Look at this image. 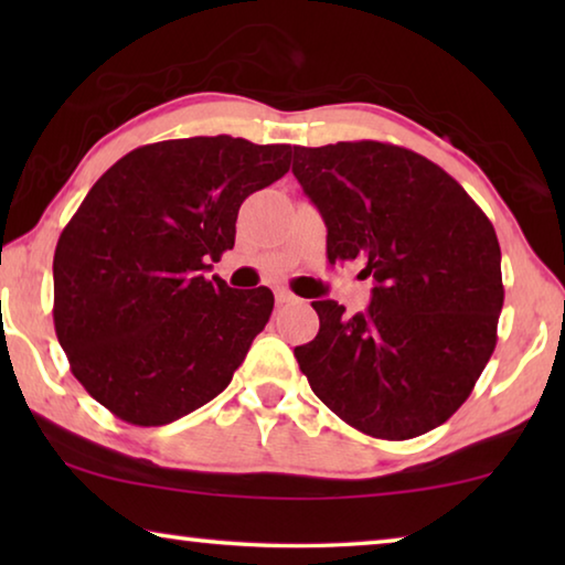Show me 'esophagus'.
Here are the masks:
<instances>
[{
  "label": "esophagus",
  "instance_id": "obj_1",
  "mask_svg": "<svg viewBox=\"0 0 565 565\" xmlns=\"http://www.w3.org/2000/svg\"><path fill=\"white\" fill-rule=\"evenodd\" d=\"M294 301H299V299H296V296H294L291 291H286V289H279V291H276V303H279V306H284V303H294Z\"/></svg>",
  "mask_w": 565,
  "mask_h": 565
}]
</instances>
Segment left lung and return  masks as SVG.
I'll use <instances>...</instances> for the list:
<instances>
[{
	"label": "left lung",
	"mask_w": 565,
	"mask_h": 565,
	"mask_svg": "<svg viewBox=\"0 0 565 565\" xmlns=\"http://www.w3.org/2000/svg\"><path fill=\"white\" fill-rule=\"evenodd\" d=\"M294 177L327 224V256L374 279L366 311L313 301L294 349L323 404L361 434L406 441L451 418L495 349L501 246L466 189L384 141L294 147Z\"/></svg>",
	"instance_id": "obj_1"
}]
</instances>
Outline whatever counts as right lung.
I'll list each match as a JSON object with an SVG mask.
<instances>
[{"label": "right lung", "instance_id": "right-lung-1", "mask_svg": "<svg viewBox=\"0 0 565 565\" xmlns=\"http://www.w3.org/2000/svg\"><path fill=\"white\" fill-rule=\"evenodd\" d=\"M289 167V145L169 139L129 151L84 196L56 242L54 329L114 416L164 426L228 386L274 294L206 271L234 248L244 199Z\"/></svg>", "mask_w": 565, "mask_h": 565}]
</instances>
